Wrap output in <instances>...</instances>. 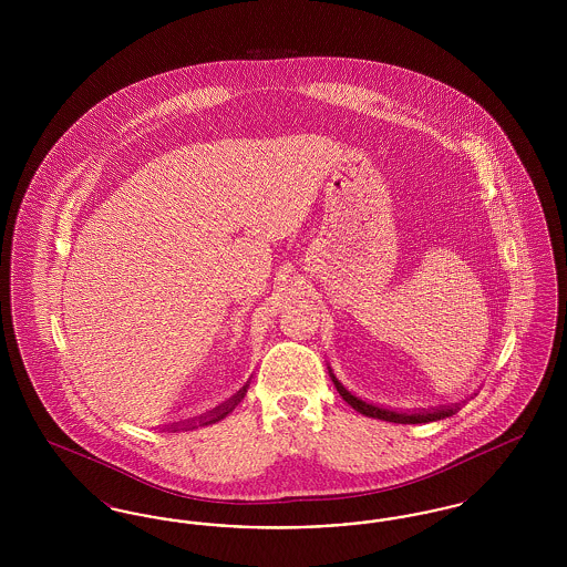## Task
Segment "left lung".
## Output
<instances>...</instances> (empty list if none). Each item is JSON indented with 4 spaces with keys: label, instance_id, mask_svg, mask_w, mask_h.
<instances>
[{
    "label": "left lung",
    "instance_id": "obj_1",
    "mask_svg": "<svg viewBox=\"0 0 567 567\" xmlns=\"http://www.w3.org/2000/svg\"><path fill=\"white\" fill-rule=\"evenodd\" d=\"M329 377L333 380L338 393L342 395V400L347 404L352 405L357 412H361L363 416H372V419H380V421H389V423H402V425H419V423H433V421H440V419H446V416H453L455 412L461 410V405L465 404L458 402V404L449 405H433V408H419V410H395V408H384V405L372 404V402H365L361 398H357L354 393H351L336 374L331 372L329 368Z\"/></svg>",
    "mask_w": 567,
    "mask_h": 567
}]
</instances>
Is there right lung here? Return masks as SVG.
Here are the masks:
<instances>
[{
  "label": "right lung",
  "mask_w": 567,
  "mask_h": 567,
  "mask_svg": "<svg viewBox=\"0 0 567 567\" xmlns=\"http://www.w3.org/2000/svg\"><path fill=\"white\" fill-rule=\"evenodd\" d=\"M246 389H248V382L244 384L243 389L236 393V395H231L227 402H223L220 405H216L215 410H210V412H206V414H202V416H197V419H190V421H185V423H174V425H165V430L167 432H190V430H197V427H206V425H215L218 423L220 419H225L236 405L240 404L244 400V395H246Z\"/></svg>",
  "instance_id": "right-lung-1"
}]
</instances>
